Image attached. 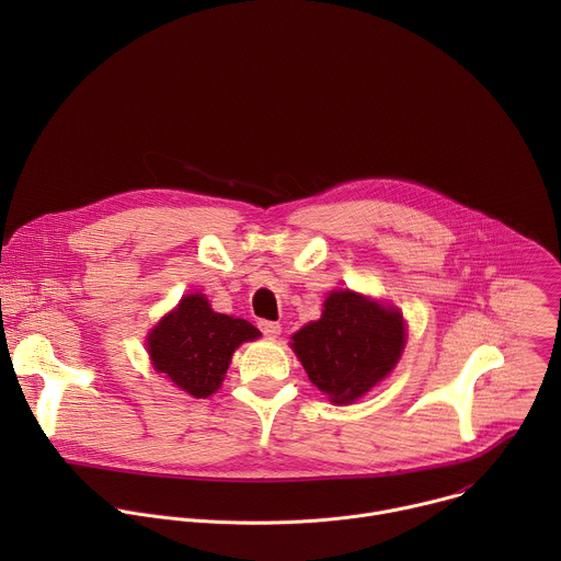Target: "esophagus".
I'll list each match as a JSON object with an SVG mask.
<instances>
[{
    "label": "esophagus",
    "instance_id": "34e87169",
    "mask_svg": "<svg viewBox=\"0 0 561 561\" xmlns=\"http://www.w3.org/2000/svg\"><path fill=\"white\" fill-rule=\"evenodd\" d=\"M260 331L266 335V337H277L282 333V327L277 322H268V319H262L260 322Z\"/></svg>",
    "mask_w": 561,
    "mask_h": 561
}]
</instances>
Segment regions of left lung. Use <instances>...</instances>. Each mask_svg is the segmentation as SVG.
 <instances>
[{
  "label": "left lung",
  "instance_id": "1",
  "mask_svg": "<svg viewBox=\"0 0 561 561\" xmlns=\"http://www.w3.org/2000/svg\"><path fill=\"white\" fill-rule=\"evenodd\" d=\"M402 314L357 293L324 301L317 322L293 335L308 379L335 404H351L383 379L404 348Z\"/></svg>",
  "mask_w": 561,
  "mask_h": 561
}]
</instances>
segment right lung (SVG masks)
<instances>
[{"label": "right lung", "mask_w": 561, "mask_h": 561, "mask_svg": "<svg viewBox=\"0 0 561 561\" xmlns=\"http://www.w3.org/2000/svg\"><path fill=\"white\" fill-rule=\"evenodd\" d=\"M257 337L247 319L215 312L204 295H188L150 333L148 353L157 373L202 399L219 388L234 348Z\"/></svg>", "instance_id": "add662e5"}]
</instances>
